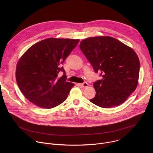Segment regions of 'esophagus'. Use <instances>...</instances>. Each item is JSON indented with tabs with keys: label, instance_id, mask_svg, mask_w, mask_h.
<instances>
[{
	"label": "esophagus",
	"instance_id": "esophagus-1",
	"mask_svg": "<svg viewBox=\"0 0 153 153\" xmlns=\"http://www.w3.org/2000/svg\"><path fill=\"white\" fill-rule=\"evenodd\" d=\"M80 85L81 86H82V87H87V86H88V83L87 82H83V83H80Z\"/></svg>",
	"mask_w": 153,
	"mask_h": 153
}]
</instances>
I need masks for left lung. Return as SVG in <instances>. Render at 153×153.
I'll return each mask as SVG.
<instances>
[{"mask_svg":"<svg viewBox=\"0 0 153 153\" xmlns=\"http://www.w3.org/2000/svg\"><path fill=\"white\" fill-rule=\"evenodd\" d=\"M80 48L102 78L93 83L96 94L91 102L102 108L114 107L135 91L140 62L133 49L109 36L85 39Z\"/></svg>","mask_w":153,"mask_h":153,"instance_id":"left-lung-1","label":"left lung"}]
</instances>
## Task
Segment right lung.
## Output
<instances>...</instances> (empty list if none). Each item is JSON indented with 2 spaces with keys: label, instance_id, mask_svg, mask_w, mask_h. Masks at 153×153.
I'll return each mask as SVG.
<instances>
[{
  "label": "right lung",
  "instance_id": "obj_1",
  "mask_svg": "<svg viewBox=\"0 0 153 153\" xmlns=\"http://www.w3.org/2000/svg\"><path fill=\"white\" fill-rule=\"evenodd\" d=\"M79 42L48 38L36 43L21 57L16 79L20 90L30 102L50 109L67 99L74 84L66 81L62 65ZM60 72L63 75L59 78Z\"/></svg>",
  "mask_w": 153,
  "mask_h": 153
}]
</instances>
